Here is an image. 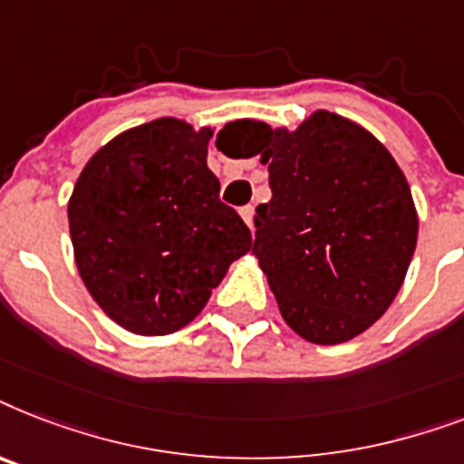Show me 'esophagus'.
I'll return each mask as SVG.
<instances>
[{"label":"esophagus","instance_id":"obj_1","mask_svg":"<svg viewBox=\"0 0 464 464\" xmlns=\"http://www.w3.org/2000/svg\"><path fill=\"white\" fill-rule=\"evenodd\" d=\"M239 215H242V220L249 225V229H254V206H244V208L239 210Z\"/></svg>","mask_w":464,"mask_h":464}]
</instances>
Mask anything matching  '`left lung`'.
I'll return each mask as SVG.
<instances>
[{"instance_id": "obj_1", "label": "left lung", "mask_w": 464, "mask_h": 464, "mask_svg": "<svg viewBox=\"0 0 464 464\" xmlns=\"http://www.w3.org/2000/svg\"><path fill=\"white\" fill-rule=\"evenodd\" d=\"M246 158L268 165L254 254L285 324L340 344L383 316L405 283L420 218L391 150L362 124L316 110L296 129L229 121ZM220 139V133H218Z\"/></svg>"}]
</instances>
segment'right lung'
Here are the masks:
<instances>
[{"label":"right lung","mask_w":464,"mask_h":464,"mask_svg":"<svg viewBox=\"0 0 464 464\" xmlns=\"http://www.w3.org/2000/svg\"><path fill=\"white\" fill-rule=\"evenodd\" d=\"M210 139L213 127L177 117L146 121L95 150L73 184V261L100 309L129 333L169 335L191 324L251 249L206 162Z\"/></svg>","instance_id":"1"}]
</instances>
